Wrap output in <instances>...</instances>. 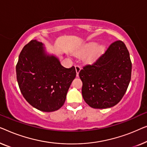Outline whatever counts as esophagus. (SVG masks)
Masks as SVG:
<instances>
[{"label": "esophagus", "instance_id": "obj_1", "mask_svg": "<svg viewBox=\"0 0 147 147\" xmlns=\"http://www.w3.org/2000/svg\"><path fill=\"white\" fill-rule=\"evenodd\" d=\"M75 70H76V76H78V73H79V72L80 71V70H81V68H80V66L78 65H76L75 66Z\"/></svg>", "mask_w": 147, "mask_h": 147}]
</instances>
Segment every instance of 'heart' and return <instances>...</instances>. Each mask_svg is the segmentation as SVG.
I'll use <instances>...</instances> for the list:
<instances>
[{"label": "heart", "mask_w": 147, "mask_h": 147, "mask_svg": "<svg viewBox=\"0 0 147 147\" xmlns=\"http://www.w3.org/2000/svg\"><path fill=\"white\" fill-rule=\"evenodd\" d=\"M97 46V43L94 42H89L86 44L84 46H83L81 48V49L78 51V54L80 55H86V54L89 53L92 51H93L94 49L96 48ZM101 51L100 48H98L94 50V51L91 53H90L89 55L87 56L86 57V59H87L88 61H92V60H94V59H96L97 57V56L99 55Z\"/></svg>", "instance_id": "b5f03b06"}]
</instances>
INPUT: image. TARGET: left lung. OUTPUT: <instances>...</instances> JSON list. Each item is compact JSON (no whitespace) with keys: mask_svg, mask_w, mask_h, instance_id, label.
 Listing matches in <instances>:
<instances>
[{"mask_svg":"<svg viewBox=\"0 0 147 147\" xmlns=\"http://www.w3.org/2000/svg\"><path fill=\"white\" fill-rule=\"evenodd\" d=\"M132 63L123 41L113 42L92 65L79 72L84 100L94 109H107L120 102L131 81Z\"/></svg>","mask_w":147,"mask_h":147,"instance_id":"left-lung-1","label":"left lung"}]
</instances>
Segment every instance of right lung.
I'll use <instances>...</instances> for the list:
<instances>
[{"mask_svg": "<svg viewBox=\"0 0 147 147\" xmlns=\"http://www.w3.org/2000/svg\"><path fill=\"white\" fill-rule=\"evenodd\" d=\"M16 72L24 98L43 112H53L63 107L76 74L74 67H63L59 58L47 53L44 44L36 40L22 49Z\"/></svg>", "mask_w": 147, "mask_h": 147, "instance_id": "1", "label": "right lung"}]
</instances>
